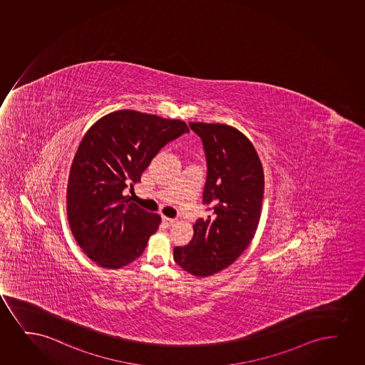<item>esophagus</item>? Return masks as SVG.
Masks as SVG:
<instances>
[{"mask_svg": "<svg viewBox=\"0 0 365 365\" xmlns=\"http://www.w3.org/2000/svg\"><path fill=\"white\" fill-rule=\"evenodd\" d=\"M163 222H164V225H165L166 227H170L175 223V220L174 218H169V217H164L162 218Z\"/></svg>", "mask_w": 365, "mask_h": 365, "instance_id": "obj_1", "label": "esophagus"}]
</instances>
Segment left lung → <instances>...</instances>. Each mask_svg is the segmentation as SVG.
Listing matches in <instances>:
<instances>
[{"mask_svg": "<svg viewBox=\"0 0 365 365\" xmlns=\"http://www.w3.org/2000/svg\"><path fill=\"white\" fill-rule=\"evenodd\" d=\"M207 163L202 203L189 245L174 248L175 263L195 277L213 275L240 258L258 228L264 196L263 166L245 134L231 125L195 123Z\"/></svg>", "mask_w": 365, "mask_h": 365, "instance_id": "left-lung-1", "label": "left lung"}]
</instances>
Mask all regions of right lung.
<instances>
[{"mask_svg":"<svg viewBox=\"0 0 365 365\" xmlns=\"http://www.w3.org/2000/svg\"><path fill=\"white\" fill-rule=\"evenodd\" d=\"M189 132L182 120L120 110L83 135L70 169L66 211L75 240L95 263L118 269L142 255L160 216L122 191L140 181L164 145Z\"/></svg>","mask_w":365,"mask_h":365,"instance_id":"obj_1","label":"right lung"}]
</instances>
